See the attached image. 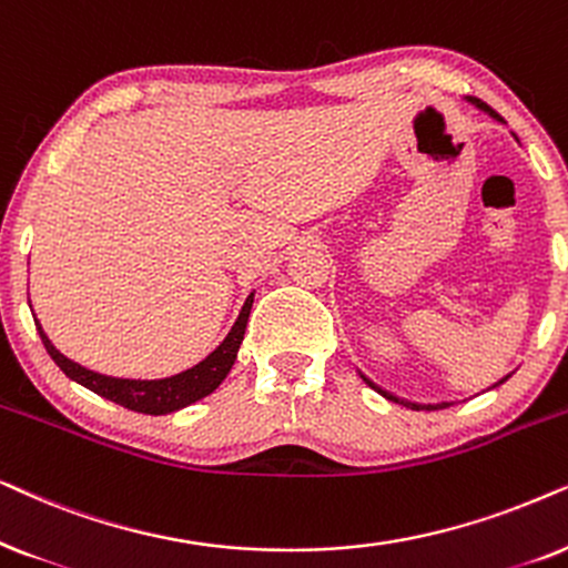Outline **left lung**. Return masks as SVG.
Returning a JSON list of instances; mask_svg holds the SVG:
<instances>
[{"instance_id":"left-lung-1","label":"left lung","mask_w":568,"mask_h":568,"mask_svg":"<svg viewBox=\"0 0 568 568\" xmlns=\"http://www.w3.org/2000/svg\"><path fill=\"white\" fill-rule=\"evenodd\" d=\"M465 101L467 103H473L475 105V109H480L483 113H488V116L490 119H496V121H501V124H506V121L501 119V116H498V113L494 111V109H490V105L488 103H483L480 101V98H475V95H465ZM361 374V372H358ZM514 374V372H511ZM511 374H506L504 376V379H498L496 384H494V387H498V384H504L506 379H509V376ZM361 379L363 382H366L368 384V387H372L374 392H379V395L382 397H387L389 399V403H397V405H405V407H410V410H442V407H449V405H455V403H428V405H420V403H410V399H403V397H397V395H392V392H387V389H382L379 387V384H374L372 379H368V376L366 374H361Z\"/></svg>"}]
</instances>
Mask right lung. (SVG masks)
Returning a JSON list of instances; mask_svg holds the SVG:
<instances>
[{
	"mask_svg": "<svg viewBox=\"0 0 568 568\" xmlns=\"http://www.w3.org/2000/svg\"><path fill=\"white\" fill-rule=\"evenodd\" d=\"M252 304H254V291L246 296L244 306H241L239 312V320L233 322V327L229 335H225L223 343L217 345L205 361H200L196 366L186 368V372L181 374L165 376V379H119V376L90 372V368L80 366V363H74L72 358H67L64 353H59L38 320H36V329L43 339L47 353L54 358L57 366L62 368L72 382L82 384V387L95 392V395L111 399V403L126 407V410L145 413V415H169V413L181 410V407L196 403V399L207 397L210 392L221 387L223 379L233 368V363H236L241 339H244V332H246L248 314H252Z\"/></svg>",
	"mask_w": 568,
	"mask_h": 568,
	"instance_id": "add662e5",
	"label": "right lung"
}]
</instances>
